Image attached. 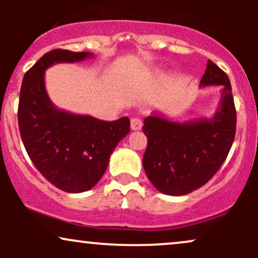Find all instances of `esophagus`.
Returning a JSON list of instances; mask_svg holds the SVG:
<instances>
[{
    "label": "esophagus",
    "instance_id": "1",
    "mask_svg": "<svg viewBox=\"0 0 258 258\" xmlns=\"http://www.w3.org/2000/svg\"><path fill=\"white\" fill-rule=\"evenodd\" d=\"M142 126H143V122H142V120L139 117H133V119H131V128L133 131H139L142 128Z\"/></svg>",
    "mask_w": 258,
    "mask_h": 258
}]
</instances>
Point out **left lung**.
Instances as JSON below:
<instances>
[{"instance_id":"8db88e82","label":"left lung","mask_w":258,"mask_h":258,"mask_svg":"<svg viewBox=\"0 0 258 258\" xmlns=\"http://www.w3.org/2000/svg\"><path fill=\"white\" fill-rule=\"evenodd\" d=\"M209 86H221L220 104L211 117L178 122L154 112L144 119L143 167L161 193L178 197L199 189L220 170L232 148L236 128L232 86L211 60L200 81V87Z\"/></svg>"}]
</instances>
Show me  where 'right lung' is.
Here are the masks:
<instances>
[{"label":"right lung","instance_id":"obj_1","mask_svg":"<svg viewBox=\"0 0 258 258\" xmlns=\"http://www.w3.org/2000/svg\"><path fill=\"white\" fill-rule=\"evenodd\" d=\"M90 58V52L53 49L26 72L20 88L18 123L26 153L44 178L67 193L93 188L130 132L127 116L108 122L61 110L49 99L44 72L54 64Z\"/></svg>","mask_w":258,"mask_h":258}]
</instances>
